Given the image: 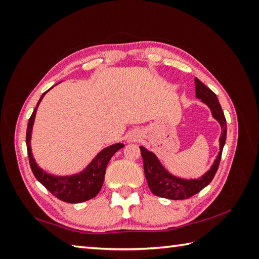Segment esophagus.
I'll return each mask as SVG.
<instances>
[{
  "label": "esophagus",
  "mask_w": 259,
  "mask_h": 259,
  "mask_svg": "<svg viewBox=\"0 0 259 259\" xmlns=\"http://www.w3.org/2000/svg\"><path fill=\"white\" fill-rule=\"evenodd\" d=\"M138 138H139V136H138V134H136V133L131 134V135L129 136V140H130V141H136V140H138Z\"/></svg>",
  "instance_id": "esophagus-1"
}]
</instances>
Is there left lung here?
Instances as JSON below:
<instances>
[{
	"label": "left lung",
	"mask_w": 259,
	"mask_h": 259,
	"mask_svg": "<svg viewBox=\"0 0 259 259\" xmlns=\"http://www.w3.org/2000/svg\"><path fill=\"white\" fill-rule=\"evenodd\" d=\"M195 85H196V98L200 99L206 106L210 109L212 117L218 121L222 128V136L219 138V152L217 158L214 159L212 166L208 171L202 175L201 177L197 179H184L176 177V176L170 174L168 170L164 168L161 162L155 153L147 150L145 147L140 146V151L144 160V170L145 176L148 181L150 190L153 195L168 198V199L174 200H181L187 199L191 196L196 195L201 189L205 188L206 186L210 184V181L214 177L217 172V169L221 162L223 148L226 142V135H227V124L226 118L223 112L221 103L218 101L217 96L207 88L202 82L195 78Z\"/></svg>",
	"instance_id": "left-lung-1"
}]
</instances>
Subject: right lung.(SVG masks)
Listing matches in <instances>:
<instances>
[{"label":"right lung","instance_id":"obj_1","mask_svg":"<svg viewBox=\"0 0 259 259\" xmlns=\"http://www.w3.org/2000/svg\"><path fill=\"white\" fill-rule=\"evenodd\" d=\"M48 91H46L41 96L40 100H38L35 109L33 110V113L29 119V123H27L26 148L32 172L35 176V178L52 195L59 198L60 200L70 203H79L87 201L91 199V198L96 197L99 194V191L101 190V187L104 181V174H106V168L109 160L112 158L115 152L121 149V148H123L124 145L114 144L104 148L79 174L72 176H53L46 172L45 170L37 166L34 158H33L31 150V134L37 107Z\"/></svg>","mask_w":259,"mask_h":259}]
</instances>
